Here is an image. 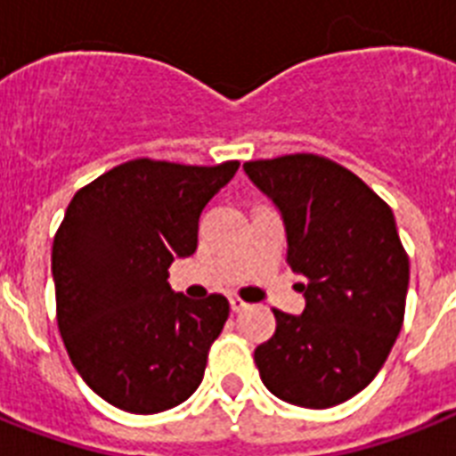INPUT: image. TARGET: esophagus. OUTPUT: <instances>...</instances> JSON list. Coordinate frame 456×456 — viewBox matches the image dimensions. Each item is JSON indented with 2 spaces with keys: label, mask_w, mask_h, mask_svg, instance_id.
<instances>
[{
  "label": "esophagus",
  "mask_w": 456,
  "mask_h": 456,
  "mask_svg": "<svg viewBox=\"0 0 456 456\" xmlns=\"http://www.w3.org/2000/svg\"><path fill=\"white\" fill-rule=\"evenodd\" d=\"M229 305H232V312H243V309H246V302H243V299L240 297H229Z\"/></svg>",
  "instance_id": "esophagus-1"
}]
</instances>
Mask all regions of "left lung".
Wrapping results in <instances>:
<instances>
[{"instance_id":"1","label":"left lung","mask_w":456,"mask_h":456,"mask_svg":"<svg viewBox=\"0 0 456 456\" xmlns=\"http://www.w3.org/2000/svg\"><path fill=\"white\" fill-rule=\"evenodd\" d=\"M281 210L288 265L305 283L299 316L273 309L276 332L255 349L281 401L323 410L349 401L382 370L403 328L410 260L387 203L344 166L318 154L246 161Z\"/></svg>"}]
</instances>
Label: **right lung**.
<instances>
[{
  "instance_id": "1",
  "label": "right lung",
  "mask_w": 456,
  "mask_h": 456,
  "mask_svg": "<svg viewBox=\"0 0 456 456\" xmlns=\"http://www.w3.org/2000/svg\"><path fill=\"white\" fill-rule=\"evenodd\" d=\"M236 170L133 159L69 201L51 253L58 330L81 379L114 408L164 412L201 384L229 302L173 292L168 266L194 253L201 210Z\"/></svg>"
}]
</instances>
